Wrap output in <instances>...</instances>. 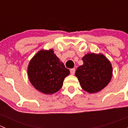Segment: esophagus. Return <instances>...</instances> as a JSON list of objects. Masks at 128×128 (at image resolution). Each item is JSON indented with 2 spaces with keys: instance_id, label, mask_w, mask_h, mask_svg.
<instances>
[{
  "instance_id": "obj_1",
  "label": "esophagus",
  "mask_w": 128,
  "mask_h": 128,
  "mask_svg": "<svg viewBox=\"0 0 128 128\" xmlns=\"http://www.w3.org/2000/svg\"><path fill=\"white\" fill-rule=\"evenodd\" d=\"M75 71H76V70H75V69H71L70 70V74L71 75H74V73H75Z\"/></svg>"
}]
</instances>
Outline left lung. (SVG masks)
<instances>
[{
    "label": "left lung",
    "mask_w": 128,
    "mask_h": 128,
    "mask_svg": "<svg viewBox=\"0 0 128 128\" xmlns=\"http://www.w3.org/2000/svg\"><path fill=\"white\" fill-rule=\"evenodd\" d=\"M82 60L83 65L75 73L81 87L90 94L101 91L112 79L113 68L110 61L103 54L93 52L85 55Z\"/></svg>",
    "instance_id": "obj_1"
}]
</instances>
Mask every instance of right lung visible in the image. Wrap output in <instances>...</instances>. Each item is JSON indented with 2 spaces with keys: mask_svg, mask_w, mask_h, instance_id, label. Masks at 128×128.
<instances>
[{
  "mask_svg": "<svg viewBox=\"0 0 128 128\" xmlns=\"http://www.w3.org/2000/svg\"><path fill=\"white\" fill-rule=\"evenodd\" d=\"M28 76L32 86L46 95L60 90L64 78L70 74L62 62L54 53L52 49L41 50L28 64Z\"/></svg>",
  "mask_w": 128,
  "mask_h": 128,
  "instance_id": "obj_1",
  "label": "right lung"
}]
</instances>
